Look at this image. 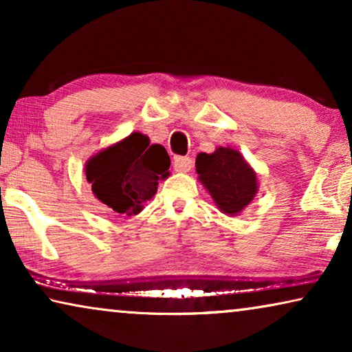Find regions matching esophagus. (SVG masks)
<instances>
[{"label":"esophagus","mask_w":352,"mask_h":352,"mask_svg":"<svg viewBox=\"0 0 352 352\" xmlns=\"http://www.w3.org/2000/svg\"><path fill=\"white\" fill-rule=\"evenodd\" d=\"M192 166H193V160L190 157H176L175 162H173V168L179 173L190 171Z\"/></svg>","instance_id":"34e87169"}]
</instances>
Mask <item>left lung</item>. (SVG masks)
<instances>
[{
    "mask_svg": "<svg viewBox=\"0 0 352 352\" xmlns=\"http://www.w3.org/2000/svg\"><path fill=\"white\" fill-rule=\"evenodd\" d=\"M197 173L212 200L228 216H236L257 193V176L243 155L230 147L197 155Z\"/></svg>",
    "mask_w": 352,
    "mask_h": 352,
    "instance_id": "8db88e82",
    "label": "left lung"
}]
</instances>
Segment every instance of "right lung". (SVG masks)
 I'll list each match as a JSON object with an SVG mask.
<instances>
[{
    "label": "right lung",
    "mask_w": 352,
    "mask_h": 352,
    "mask_svg": "<svg viewBox=\"0 0 352 352\" xmlns=\"http://www.w3.org/2000/svg\"><path fill=\"white\" fill-rule=\"evenodd\" d=\"M171 162L164 146L131 133L87 162L85 175L95 197L119 214H138L155 195L159 179L168 177Z\"/></svg>",
    "instance_id": "add662e5"
}]
</instances>
